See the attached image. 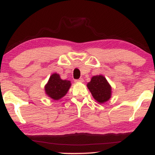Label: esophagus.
<instances>
[{"label": "esophagus", "instance_id": "esophagus-1", "mask_svg": "<svg viewBox=\"0 0 155 155\" xmlns=\"http://www.w3.org/2000/svg\"><path fill=\"white\" fill-rule=\"evenodd\" d=\"M75 82H83L84 81V79H82V78H80V79H75Z\"/></svg>", "mask_w": 155, "mask_h": 155}]
</instances>
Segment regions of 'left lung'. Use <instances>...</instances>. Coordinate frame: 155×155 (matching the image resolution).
Wrapping results in <instances>:
<instances>
[{
	"mask_svg": "<svg viewBox=\"0 0 155 155\" xmlns=\"http://www.w3.org/2000/svg\"><path fill=\"white\" fill-rule=\"evenodd\" d=\"M87 87L95 101L100 104L105 103L111 97V87L104 76H93L87 84Z\"/></svg>",
	"mask_w": 155,
	"mask_h": 155,
	"instance_id": "left-lung-1",
	"label": "left lung"
}]
</instances>
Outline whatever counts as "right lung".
Instances as JSON below:
<instances>
[{
  "instance_id": "add662e5",
  "label": "right lung",
  "mask_w": 155,
  "mask_h": 155,
  "mask_svg": "<svg viewBox=\"0 0 155 155\" xmlns=\"http://www.w3.org/2000/svg\"><path fill=\"white\" fill-rule=\"evenodd\" d=\"M71 87V81L60 79L58 74H52L45 86L47 95L54 100H59L65 95Z\"/></svg>"
}]
</instances>
